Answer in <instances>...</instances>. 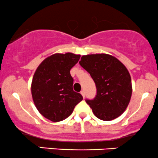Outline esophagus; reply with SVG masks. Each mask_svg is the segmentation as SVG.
Returning a JSON list of instances; mask_svg holds the SVG:
<instances>
[{"label":"esophagus","mask_w":158,"mask_h":158,"mask_svg":"<svg viewBox=\"0 0 158 158\" xmlns=\"http://www.w3.org/2000/svg\"><path fill=\"white\" fill-rule=\"evenodd\" d=\"M80 94H81V96H82L83 98H85V93L84 90H81V91L80 92Z\"/></svg>","instance_id":"1"}]
</instances>
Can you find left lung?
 Wrapping results in <instances>:
<instances>
[{
	"label": "left lung",
	"instance_id": "left-lung-1",
	"mask_svg": "<svg viewBox=\"0 0 158 158\" xmlns=\"http://www.w3.org/2000/svg\"><path fill=\"white\" fill-rule=\"evenodd\" d=\"M79 64L90 73L97 87L94 99H86L94 115L104 121L114 119L128 107L132 86L129 72L117 58L108 54L82 56Z\"/></svg>",
	"mask_w": 158,
	"mask_h": 158
}]
</instances>
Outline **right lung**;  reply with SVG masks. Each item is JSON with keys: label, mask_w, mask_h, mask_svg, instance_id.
<instances>
[{"label": "right lung", "mask_w": 158, "mask_h": 158, "mask_svg": "<svg viewBox=\"0 0 158 158\" xmlns=\"http://www.w3.org/2000/svg\"><path fill=\"white\" fill-rule=\"evenodd\" d=\"M80 55L55 53L45 59L36 69L31 85L32 97L39 113L52 122L68 118L82 100L73 89L70 70Z\"/></svg>", "instance_id": "obj_1"}]
</instances>
